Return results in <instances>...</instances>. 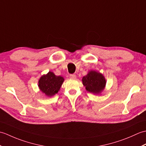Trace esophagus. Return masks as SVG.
I'll return each instance as SVG.
<instances>
[{
	"label": "esophagus",
	"mask_w": 146,
	"mask_h": 146,
	"mask_svg": "<svg viewBox=\"0 0 146 146\" xmlns=\"http://www.w3.org/2000/svg\"><path fill=\"white\" fill-rule=\"evenodd\" d=\"M76 76L75 75V74H71V75H70V78H72V79H75L76 78Z\"/></svg>",
	"instance_id": "1"
}]
</instances>
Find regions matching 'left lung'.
<instances>
[{
    "label": "left lung",
    "mask_w": 146,
    "mask_h": 146,
    "mask_svg": "<svg viewBox=\"0 0 146 146\" xmlns=\"http://www.w3.org/2000/svg\"><path fill=\"white\" fill-rule=\"evenodd\" d=\"M82 82L86 90L94 94L101 92L106 84V80L104 76L101 73L95 71H90L88 75L83 77Z\"/></svg>",
    "instance_id": "1"
}]
</instances>
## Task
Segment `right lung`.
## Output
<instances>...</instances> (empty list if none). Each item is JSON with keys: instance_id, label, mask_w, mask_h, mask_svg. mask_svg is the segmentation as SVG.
<instances>
[{"instance_id": "add662e5", "label": "right lung", "mask_w": 146, "mask_h": 146, "mask_svg": "<svg viewBox=\"0 0 146 146\" xmlns=\"http://www.w3.org/2000/svg\"><path fill=\"white\" fill-rule=\"evenodd\" d=\"M64 78L60 76H56L49 71L47 75L41 76L39 80L40 90L47 96H52L60 90Z\"/></svg>"}]
</instances>
